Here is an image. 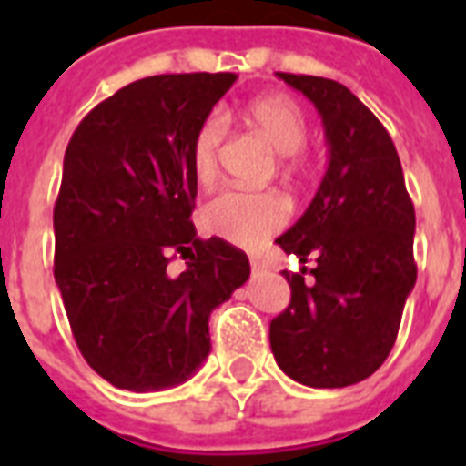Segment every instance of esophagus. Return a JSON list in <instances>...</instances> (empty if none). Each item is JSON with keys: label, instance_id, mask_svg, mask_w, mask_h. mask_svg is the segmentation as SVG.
Listing matches in <instances>:
<instances>
[{"label": "esophagus", "instance_id": "esophagus-1", "mask_svg": "<svg viewBox=\"0 0 466 466\" xmlns=\"http://www.w3.org/2000/svg\"><path fill=\"white\" fill-rule=\"evenodd\" d=\"M266 268H268V266H266L261 258H251V270H254V273H263Z\"/></svg>", "mask_w": 466, "mask_h": 466}]
</instances>
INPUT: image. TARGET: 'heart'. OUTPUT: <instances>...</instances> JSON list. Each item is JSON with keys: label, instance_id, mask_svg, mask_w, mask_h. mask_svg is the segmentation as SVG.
<instances>
[{"label": "heart", "instance_id": "heart-1", "mask_svg": "<svg viewBox=\"0 0 466 466\" xmlns=\"http://www.w3.org/2000/svg\"><path fill=\"white\" fill-rule=\"evenodd\" d=\"M247 120L280 155L295 157L307 142V116L290 96H263L251 101ZM227 123L219 113H210L198 126L190 142V171L198 183H210L218 174L219 145L225 140ZM288 222V203L273 190L225 188L203 205V225L212 234L237 247H258Z\"/></svg>", "mask_w": 466, "mask_h": 466}]
</instances>
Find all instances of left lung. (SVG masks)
I'll list each match as a JSON object with an SVG mask.
<instances>
[{
	"instance_id": "obj_1",
	"label": "left lung",
	"mask_w": 466,
	"mask_h": 466,
	"mask_svg": "<svg viewBox=\"0 0 466 466\" xmlns=\"http://www.w3.org/2000/svg\"><path fill=\"white\" fill-rule=\"evenodd\" d=\"M276 75L321 116L329 167L305 215L276 239L317 266L311 285L305 266L283 273L292 298L270 321V348L295 382L348 387L372 375L397 340L416 285V212L397 147L360 98L324 76Z\"/></svg>"
}]
</instances>
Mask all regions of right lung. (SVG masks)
Listing matches in <instances>:
<instances>
[{"label":"right lung","instance_id":"right-lung-1","mask_svg":"<svg viewBox=\"0 0 466 466\" xmlns=\"http://www.w3.org/2000/svg\"><path fill=\"white\" fill-rule=\"evenodd\" d=\"M232 72L127 84L76 126L53 212L55 283L84 360L118 390L186 382L210 353V314L248 280L244 251L198 239L190 142ZM171 253L187 268H167Z\"/></svg>","mask_w":466,"mask_h":466}]
</instances>
